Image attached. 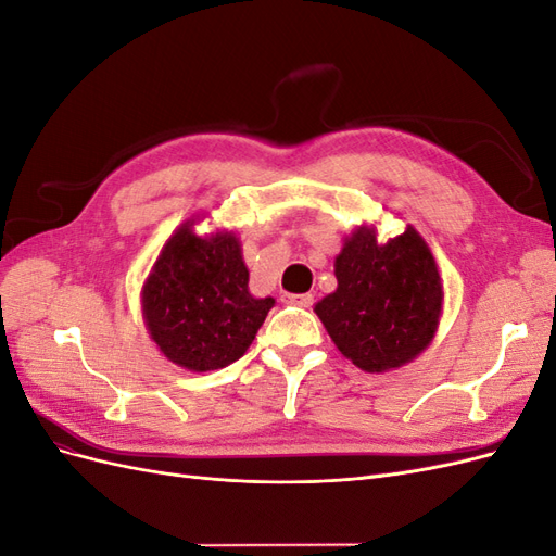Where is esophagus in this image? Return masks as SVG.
Instances as JSON below:
<instances>
[{
  "mask_svg": "<svg viewBox=\"0 0 556 556\" xmlns=\"http://www.w3.org/2000/svg\"><path fill=\"white\" fill-rule=\"evenodd\" d=\"M285 301H290V304L299 306V308H311L313 306V294H288Z\"/></svg>",
  "mask_w": 556,
  "mask_h": 556,
  "instance_id": "obj_1",
  "label": "esophagus"
}]
</instances>
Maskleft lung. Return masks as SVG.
I'll list each match as a JSON object with an SVG mask.
<instances>
[{
  "instance_id": "obj_1",
  "label": "left lung",
  "mask_w": 556,
  "mask_h": 556,
  "mask_svg": "<svg viewBox=\"0 0 556 556\" xmlns=\"http://www.w3.org/2000/svg\"><path fill=\"white\" fill-rule=\"evenodd\" d=\"M339 288L315 304L341 355L366 374L413 362L435 336L443 285L427 241L415 227L378 243L362 225L336 255Z\"/></svg>"
}]
</instances>
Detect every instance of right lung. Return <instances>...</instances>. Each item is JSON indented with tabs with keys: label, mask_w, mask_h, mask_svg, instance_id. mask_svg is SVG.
<instances>
[{
	"label": "right lung",
	"mask_w": 556,
	"mask_h": 556,
	"mask_svg": "<svg viewBox=\"0 0 556 556\" xmlns=\"http://www.w3.org/2000/svg\"><path fill=\"white\" fill-rule=\"evenodd\" d=\"M182 223L164 243L143 282L146 327L162 355L194 374L225 368L255 341L271 296L248 290V266L231 231L211 237Z\"/></svg>",
	"instance_id": "obj_1"
}]
</instances>
